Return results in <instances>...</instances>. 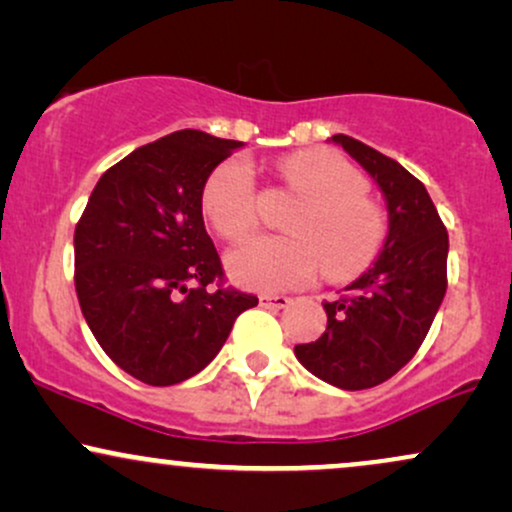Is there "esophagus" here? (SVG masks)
Segmentation results:
<instances>
[{"mask_svg":"<svg viewBox=\"0 0 512 512\" xmlns=\"http://www.w3.org/2000/svg\"><path fill=\"white\" fill-rule=\"evenodd\" d=\"M260 305L267 307V310H283V307L291 305V298H288V295L264 293V295H260Z\"/></svg>","mask_w":512,"mask_h":512,"instance_id":"obj_1","label":"esophagus"}]
</instances>
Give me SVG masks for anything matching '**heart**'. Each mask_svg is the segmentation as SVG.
<instances>
[{
    "label": "heart",
    "instance_id": "1",
    "mask_svg": "<svg viewBox=\"0 0 512 512\" xmlns=\"http://www.w3.org/2000/svg\"><path fill=\"white\" fill-rule=\"evenodd\" d=\"M288 186L305 195L288 224L293 236H262L229 255V272L240 286L288 291L322 272L353 279L379 255L386 219L369 202L367 181L348 159L331 150H300L279 162ZM202 209L221 238L243 240L257 226L255 174L248 159L221 162L202 188Z\"/></svg>",
    "mask_w": 512,
    "mask_h": 512
}]
</instances>
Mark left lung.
Wrapping results in <instances>:
<instances>
[{
  "label": "left lung",
  "instance_id": "left-lung-1",
  "mask_svg": "<svg viewBox=\"0 0 512 512\" xmlns=\"http://www.w3.org/2000/svg\"><path fill=\"white\" fill-rule=\"evenodd\" d=\"M377 183L386 238L367 272L324 303L326 331L295 346L307 372L343 391L372 389L408 365L446 295L448 233L427 188L396 159L350 135H334Z\"/></svg>",
  "mask_w": 512,
  "mask_h": 512
}]
</instances>
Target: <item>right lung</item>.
<instances>
[{
	"mask_svg": "<svg viewBox=\"0 0 512 512\" xmlns=\"http://www.w3.org/2000/svg\"><path fill=\"white\" fill-rule=\"evenodd\" d=\"M238 140L176 131L104 171L76 226V293L104 353L143 384H181L217 357L255 295L224 276L202 219L209 174Z\"/></svg>",
	"mask_w": 512,
	"mask_h": 512,
	"instance_id": "obj_1",
	"label": "right lung"
}]
</instances>
